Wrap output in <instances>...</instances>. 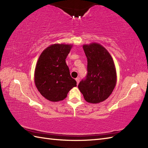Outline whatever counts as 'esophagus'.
<instances>
[{
  "mask_svg": "<svg viewBox=\"0 0 148 148\" xmlns=\"http://www.w3.org/2000/svg\"><path fill=\"white\" fill-rule=\"evenodd\" d=\"M76 81L77 82V85H78V84H79V78H76Z\"/></svg>",
  "mask_w": 148,
  "mask_h": 148,
  "instance_id": "esophagus-1",
  "label": "esophagus"
}]
</instances>
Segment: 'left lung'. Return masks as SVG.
<instances>
[{
  "label": "left lung",
  "mask_w": 148,
  "mask_h": 148,
  "mask_svg": "<svg viewBox=\"0 0 148 148\" xmlns=\"http://www.w3.org/2000/svg\"><path fill=\"white\" fill-rule=\"evenodd\" d=\"M87 58V74L78 88L86 102L100 103L112 93L116 84V71L111 55L97 43L83 46Z\"/></svg>",
  "instance_id": "left-lung-1"
}]
</instances>
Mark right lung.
Returning <instances> with one entry per match:
<instances>
[{
  "label": "right lung",
  "instance_id": "right-lung-1",
  "mask_svg": "<svg viewBox=\"0 0 148 148\" xmlns=\"http://www.w3.org/2000/svg\"><path fill=\"white\" fill-rule=\"evenodd\" d=\"M72 46L64 44L49 46L37 61L34 81L40 93L49 101L63 100L69 91L77 86L65 62Z\"/></svg>",
  "mask_w": 148,
  "mask_h": 148
}]
</instances>
